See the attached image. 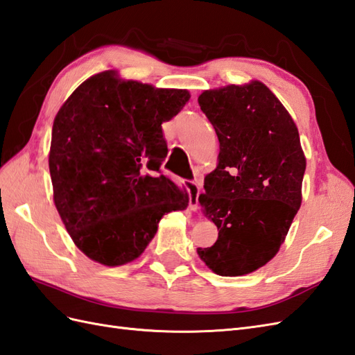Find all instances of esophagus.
Masks as SVG:
<instances>
[{"mask_svg":"<svg viewBox=\"0 0 355 355\" xmlns=\"http://www.w3.org/2000/svg\"><path fill=\"white\" fill-rule=\"evenodd\" d=\"M184 186L189 192V208L190 210H198L199 205V193H201V184L195 180H184Z\"/></svg>","mask_w":355,"mask_h":355,"instance_id":"esophagus-1","label":"esophagus"}]
</instances>
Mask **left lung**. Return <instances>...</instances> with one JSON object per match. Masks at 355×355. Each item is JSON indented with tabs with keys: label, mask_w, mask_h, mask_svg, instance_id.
Here are the masks:
<instances>
[{
	"label": "left lung",
	"mask_w": 355,
	"mask_h": 355,
	"mask_svg": "<svg viewBox=\"0 0 355 355\" xmlns=\"http://www.w3.org/2000/svg\"><path fill=\"white\" fill-rule=\"evenodd\" d=\"M198 103L220 144L198 199L219 237L198 255L219 276L249 275L279 252L302 205L306 157L297 125L259 80L207 89Z\"/></svg>",
	"instance_id": "1"
}]
</instances>
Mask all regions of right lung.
Masks as SVG:
<instances>
[{"instance_id":"add662e5","label":"right lung","mask_w":355,"mask_h":355,"mask_svg":"<svg viewBox=\"0 0 355 355\" xmlns=\"http://www.w3.org/2000/svg\"><path fill=\"white\" fill-rule=\"evenodd\" d=\"M187 89L123 80L116 71L80 84L53 120L49 172L53 202L71 240L107 267L138 258L166 213L189 195L160 171L162 123L187 103Z\"/></svg>"}]
</instances>
